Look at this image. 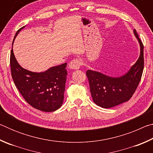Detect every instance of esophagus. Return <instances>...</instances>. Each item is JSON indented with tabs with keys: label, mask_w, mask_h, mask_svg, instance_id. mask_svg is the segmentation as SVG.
I'll return each instance as SVG.
<instances>
[{
	"label": "esophagus",
	"mask_w": 153,
	"mask_h": 153,
	"mask_svg": "<svg viewBox=\"0 0 153 153\" xmlns=\"http://www.w3.org/2000/svg\"><path fill=\"white\" fill-rule=\"evenodd\" d=\"M82 65V61L79 59H74L69 64V68L71 69H78Z\"/></svg>",
	"instance_id": "obj_1"
}]
</instances>
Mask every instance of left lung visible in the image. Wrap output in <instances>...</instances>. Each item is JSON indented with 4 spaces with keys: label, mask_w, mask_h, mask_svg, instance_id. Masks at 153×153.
Wrapping results in <instances>:
<instances>
[{
    "label": "left lung",
    "mask_w": 153,
    "mask_h": 153,
    "mask_svg": "<svg viewBox=\"0 0 153 153\" xmlns=\"http://www.w3.org/2000/svg\"><path fill=\"white\" fill-rule=\"evenodd\" d=\"M134 33L140 46V55L125 75L112 77L98 71H86L93 101L102 108H111L128 101L140 81L144 69V46L136 30Z\"/></svg>",
    "instance_id": "obj_1"
}]
</instances>
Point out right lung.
I'll return each mask as SVG.
<instances>
[{"instance_id": "right-lung-1", "label": "right lung", "mask_w": 153, "mask_h": 153, "mask_svg": "<svg viewBox=\"0 0 153 153\" xmlns=\"http://www.w3.org/2000/svg\"><path fill=\"white\" fill-rule=\"evenodd\" d=\"M24 27L17 31L14 40ZM10 65L15 86L28 104L45 112L55 111L61 107L65 90L67 63L40 73L32 72L19 65L12 48Z\"/></svg>"}]
</instances>
